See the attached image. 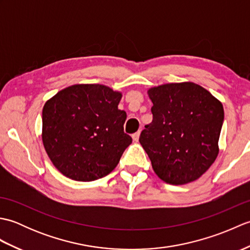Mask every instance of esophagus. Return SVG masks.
<instances>
[{"mask_svg":"<svg viewBox=\"0 0 250 250\" xmlns=\"http://www.w3.org/2000/svg\"><path fill=\"white\" fill-rule=\"evenodd\" d=\"M140 135H141V131H137L136 133H134L133 135H132V139H133V141H134V142H139Z\"/></svg>","mask_w":250,"mask_h":250,"instance_id":"esophagus-1","label":"esophagus"}]
</instances>
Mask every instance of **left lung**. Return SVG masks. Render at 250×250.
Listing matches in <instances>:
<instances>
[{
  "instance_id": "8db88e82",
  "label": "left lung",
  "mask_w": 250,
  "mask_h": 250,
  "mask_svg": "<svg viewBox=\"0 0 250 250\" xmlns=\"http://www.w3.org/2000/svg\"><path fill=\"white\" fill-rule=\"evenodd\" d=\"M152 121L140 143L163 182L185 185L200 178L219 153L224 106L206 89L191 82L148 89Z\"/></svg>"
}]
</instances>
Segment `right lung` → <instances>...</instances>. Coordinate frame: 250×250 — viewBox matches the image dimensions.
I'll list each match as a JSON object with an SVG mask.
<instances>
[{
	"label": "right lung",
	"instance_id": "1",
	"mask_svg": "<svg viewBox=\"0 0 250 250\" xmlns=\"http://www.w3.org/2000/svg\"><path fill=\"white\" fill-rule=\"evenodd\" d=\"M122 93L99 83L62 89L43 107L42 140L58 171L77 182L108 175L131 143L124 132Z\"/></svg>",
	"mask_w": 250,
	"mask_h": 250
}]
</instances>
